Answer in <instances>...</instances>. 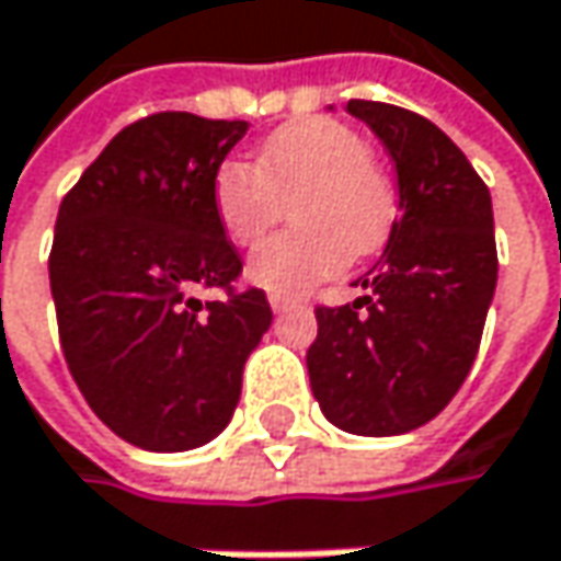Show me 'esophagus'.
I'll return each mask as SVG.
<instances>
[{
	"mask_svg": "<svg viewBox=\"0 0 561 561\" xmlns=\"http://www.w3.org/2000/svg\"><path fill=\"white\" fill-rule=\"evenodd\" d=\"M270 308L276 313L288 311V308H295V298H288V295H270Z\"/></svg>",
	"mask_w": 561,
	"mask_h": 561,
	"instance_id": "obj_1",
	"label": "esophagus"
}]
</instances>
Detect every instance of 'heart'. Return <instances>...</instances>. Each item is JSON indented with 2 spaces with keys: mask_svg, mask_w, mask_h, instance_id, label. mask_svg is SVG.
I'll return each instance as SVG.
<instances>
[{
  "mask_svg": "<svg viewBox=\"0 0 561 561\" xmlns=\"http://www.w3.org/2000/svg\"><path fill=\"white\" fill-rule=\"evenodd\" d=\"M298 225L250 253L253 285L298 295L343 273L348 256H368L387 241L397 190L368 158L362 133L340 119H298L276 129L256 161L228 158L213 178L215 218L238 248L256 244L282 215Z\"/></svg>",
  "mask_w": 561,
  "mask_h": 561,
  "instance_id": "obj_1",
  "label": "heart"
}]
</instances>
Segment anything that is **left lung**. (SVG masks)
<instances>
[{"label":"left lung","mask_w":561,"mask_h":561,"mask_svg":"<svg viewBox=\"0 0 561 561\" xmlns=\"http://www.w3.org/2000/svg\"><path fill=\"white\" fill-rule=\"evenodd\" d=\"M397 164L400 215L362 298L317 308L311 390L348 435L387 438L432 422L467 380L495 295L492 196L425 116L348 101Z\"/></svg>","instance_id":"left-lung-1"}]
</instances>
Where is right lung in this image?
<instances>
[{
  "label": "right lung",
  "mask_w": 561,
  "mask_h": 561,
  "mask_svg": "<svg viewBox=\"0 0 561 561\" xmlns=\"http://www.w3.org/2000/svg\"><path fill=\"white\" fill-rule=\"evenodd\" d=\"M244 133V119L146 116L116 133L56 215L50 291L66 365L94 415L142 450L209 445L273 323L260 288H231L241 256L213 206L215 171ZM199 287L229 295L199 302Z\"/></svg>",
  "instance_id": "right-lung-1"
}]
</instances>
